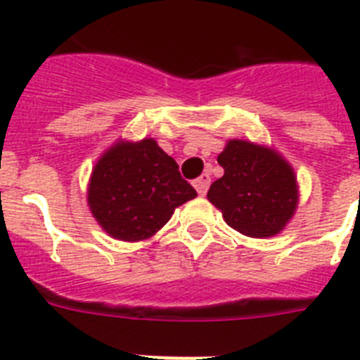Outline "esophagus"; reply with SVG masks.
<instances>
[{
	"label": "esophagus",
	"instance_id": "esophagus-1",
	"mask_svg": "<svg viewBox=\"0 0 360 360\" xmlns=\"http://www.w3.org/2000/svg\"><path fill=\"white\" fill-rule=\"evenodd\" d=\"M209 184H211V176H209L207 173H203L202 176H198L195 180V182H193V186H195V189L198 191V195H205V193H207V189H209Z\"/></svg>",
	"mask_w": 360,
	"mask_h": 360
}]
</instances>
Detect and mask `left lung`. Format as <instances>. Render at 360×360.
Wrapping results in <instances>:
<instances>
[{"instance_id": "8db88e82", "label": "left lung", "mask_w": 360, "mask_h": 360, "mask_svg": "<svg viewBox=\"0 0 360 360\" xmlns=\"http://www.w3.org/2000/svg\"><path fill=\"white\" fill-rule=\"evenodd\" d=\"M218 164L224 176L212 182L207 198L229 227L250 238L279 234L297 207L292 165L274 149L238 139L227 142Z\"/></svg>"}]
</instances>
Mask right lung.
<instances>
[{"mask_svg":"<svg viewBox=\"0 0 360 360\" xmlns=\"http://www.w3.org/2000/svg\"><path fill=\"white\" fill-rule=\"evenodd\" d=\"M196 196L178 164L157 141H120L98 158L88 186V205L111 238L141 241L160 231L174 209Z\"/></svg>","mask_w":360,"mask_h":360,"instance_id":"right-lung-1","label":"right lung"}]
</instances>
